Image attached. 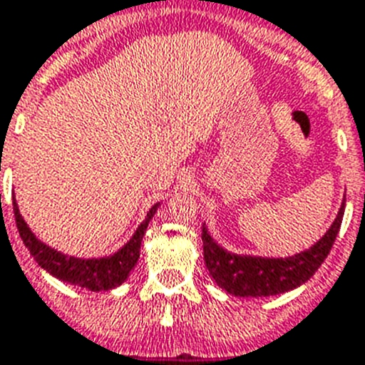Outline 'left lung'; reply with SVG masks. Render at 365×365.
<instances>
[{
	"label": "left lung",
	"instance_id": "obj_1",
	"mask_svg": "<svg viewBox=\"0 0 365 365\" xmlns=\"http://www.w3.org/2000/svg\"><path fill=\"white\" fill-rule=\"evenodd\" d=\"M344 211L345 197L338 215L323 237L302 252L287 258L230 252L211 237L206 225H202L204 262L207 271L220 289L234 297H271L292 292L310 280L329 256L341 226Z\"/></svg>",
	"mask_w": 365,
	"mask_h": 365
}]
</instances>
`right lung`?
I'll use <instances>...</instances> for the list:
<instances>
[{
  "label": "right lung",
  "mask_w": 365,
  "mask_h": 365,
  "mask_svg": "<svg viewBox=\"0 0 365 365\" xmlns=\"http://www.w3.org/2000/svg\"><path fill=\"white\" fill-rule=\"evenodd\" d=\"M158 207L159 204H154L150 207L145 220L140 222L139 228L135 230V234L131 235L130 241L122 249L109 254V256H103V258H78V256H68V254L59 252V250L51 249L46 243H42L33 234L31 228L27 226L24 217L20 215L16 198L12 200L18 232H20L21 241L27 247V250L31 252L35 262L50 272L51 277L68 282L72 286L91 289V292L115 289V287L120 286L125 278L130 277L131 269L135 267L137 259H139L140 243H143L145 232L148 228V222L155 215Z\"/></svg>",
  "instance_id": "1"
}]
</instances>
